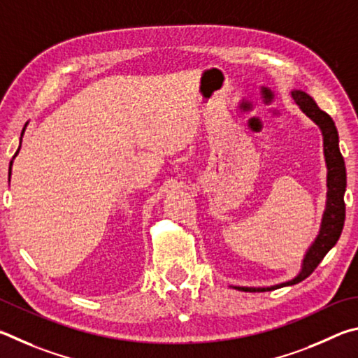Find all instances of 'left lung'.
Listing matches in <instances>:
<instances>
[{"mask_svg": "<svg viewBox=\"0 0 358 358\" xmlns=\"http://www.w3.org/2000/svg\"><path fill=\"white\" fill-rule=\"evenodd\" d=\"M292 99L300 106L306 116L311 121H315L319 129L322 130L324 135V154L325 163H327V208H325L321 231H319L317 239L313 243L311 248L306 253L303 259V267L296 278L286 283H281L271 287H237L239 291H273L277 287L292 286L299 281L305 280L306 277L315 272L319 262L324 259V256L330 252L331 247H335L341 236L344 227V218H346V204H344V192H346V165L338 146V130L327 113L322 111L316 105L311 96L303 91H292Z\"/></svg>", "mask_w": 358, "mask_h": 358, "instance_id": "left-lung-1", "label": "left lung"}]
</instances>
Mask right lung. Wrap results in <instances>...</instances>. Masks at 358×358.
Instances as JSON below:
<instances>
[{
    "mask_svg": "<svg viewBox=\"0 0 358 358\" xmlns=\"http://www.w3.org/2000/svg\"><path fill=\"white\" fill-rule=\"evenodd\" d=\"M23 131H24V129H23ZM23 131H22V135H23ZM18 149H20V148H18ZM17 152H18V150H17ZM10 166H12V162H10V165H9V179H10Z\"/></svg>",
    "mask_w": 358,
    "mask_h": 358,
    "instance_id": "1",
    "label": "right lung"
}]
</instances>
